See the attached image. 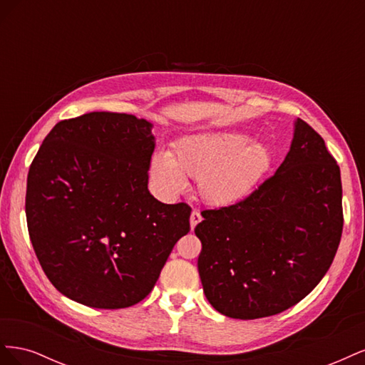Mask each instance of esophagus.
<instances>
[{"label":"esophagus","instance_id":"34e87169","mask_svg":"<svg viewBox=\"0 0 365 365\" xmlns=\"http://www.w3.org/2000/svg\"><path fill=\"white\" fill-rule=\"evenodd\" d=\"M202 220V216H201V213L197 212V210H193L192 212V215H190V228L193 230L197 224H200Z\"/></svg>","mask_w":365,"mask_h":365}]
</instances>
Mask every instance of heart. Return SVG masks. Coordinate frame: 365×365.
<instances>
[{"instance_id": "b5f03b06", "label": "heart", "mask_w": 365, "mask_h": 365, "mask_svg": "<svg viewBox=\"0 0 365 365\" xmlns=\"http://www.w3.org/2000/svg\"><path fill=\"white\" fill-rule=\"evenodd\" d=\"M271 164L272 152L264 143H250L240 132H202L176 143L172 155L153 153L149 175L168 197L184 190V176L196 178L204 202L228 207L250 196Z\"/></svg>"}]
</instances>
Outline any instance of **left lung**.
Wrapping results in <instances>:
<instances>
[{
    "mask_svg": "<svg viewBox=\"0 0 365 365\" xmlns=\"http://www.w3.org/2000/svg\"><path fill=\"white\" fill-rule=\"evenodd\" d=\"M197 271L217 312L256 319L292 307L322 282L342 233V187L324 140L302 118L275 173L244 201L204 210Z\"/></svg>",
    "mask_w": 365,
    "mask_h": 365,
    "instance_id": "obj_1",
    "label": "left lung"
}]
</instances>
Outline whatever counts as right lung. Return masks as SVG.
Instances as JSON below:
<instances>
[{
	"label": "right lung",
	"instance_id": "1",
	"mask_svg": "<svg viewBox=\"0 0 365 365\" xmlns=\"http://www.w3.org/2000/svg\"><path fill=\"white\" fill-rule=\"evenodd\" d=\"M155 137L145 118L90 113L62 120L43 140L27 176L26 216L48 280L97 309L148 297L192 208L148 190Z\"/></svg>",
	"mask_w": 365,
	"mask_h": 365
}]
</instances>
